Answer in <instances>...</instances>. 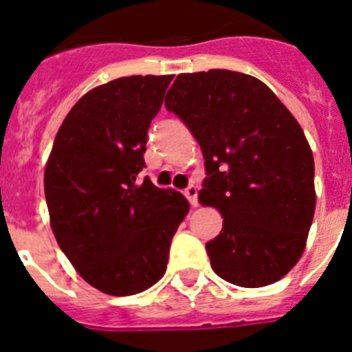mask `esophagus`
<instances>
[{
  "mask_svg": "<svg viewBox=\"0 0 352 352\" xmlns=\"http://www.w3.org/2000/svg\"><path fill=\"white\" fill-rule=\"evenodd\" d=\"M184 195H186V199L190 200V204L193 206V208L199 204V190H197V186H188Z\"/></svg>",
  "mask_w": 352,
  "mask_h": 352,
  "instance_id": "1",
  "label": "esophagus"
}]
</instances>
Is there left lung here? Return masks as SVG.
<instances>
[{
    "instance_id": "8db88e82",
    "label": "left lung",
    "mask_w": 352,
    "mask_h": 352,
    "mask_svg": "<svg viewBox=\"0 0 352 352\" xmlns=\"http://www.w3.org/2000/svg\"><path fill=\"white\" fill-rule=\"evenodd\" d=\"M164 105L202 148L200 202L223 217L206 243L212 270L243 288L279 281L315 212V162L297 120L261 80L227 69L179 75Z\"/></svg>"
}]
</instances>
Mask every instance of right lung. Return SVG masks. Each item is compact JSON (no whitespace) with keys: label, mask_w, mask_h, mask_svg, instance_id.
<instances>
[{"label":"right lung","mask_w":352,"mask_h":352,"mask_svg":"<svg viewBox=\"0 0 352 352\" xmlns=\"http://www.w3.org/2000/svg\"><path fill=\"white\" fill-rule=\"evenodd\" d=\"M171 78L123 76L84 94L58 129L44 170L58 247L103 294L134 295L155 285L190 211L181 193L148 177L138 181L148 126Z\"/></svg>","instance_id":"1"}]
</instances>
